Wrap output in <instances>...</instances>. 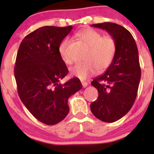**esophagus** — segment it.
<instances>
[{
    "label": "esophagus",
    "mask_w": 154,
    "mask_h": 154,
    "mask_svg": "<svg viewBox=\"0 0 154 154\" xmlns=\"http://www.w3.org/2000/svg\"><path fill=\"white\" fill-rule=\"evenodd\" d=\"M82 87L85 88L87 87L88 83L87 82H82Z\"/></svg>",
    "instance_id": "esophagus-1"
}]
</instances>
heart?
I'll return each instance as SVG.
<instances>
[{
	"label": "heart",
	"instance_id": "obj_1",
	"mask_svg": "<svg viewBox=\"0 0 154 154\" xmlns=\"http://www.w3.org/2000/svg\"><path fill=\"white\" fill-rule=\"evenodd\" d=\"M77 36L89 46L85 56L84 62L77 63L70 69L72 76L84 80L94 75L101 73L111 66L116 54V44L111 35H103L93 29H85L77 33ZM68 39L61 42L59 52L61 59L66 64L72 63V59L67 52Z\"/></svg>",
	"mask_w": 154,
	"mask_h": 154
}]
</instances>
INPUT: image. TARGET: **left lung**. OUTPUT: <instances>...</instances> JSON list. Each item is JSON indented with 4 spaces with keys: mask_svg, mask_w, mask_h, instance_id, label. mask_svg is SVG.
<instances>
[{
    "mask_svg": "<svg viewBox=\"0 0 154 154\" xmlns=\"http://www.w3.org/2000/svg\"><path fill=\"white\" fill-rule=\"evenodd\" d=\"M91 26L106 30L116 41L112 63L103 75L91 82L99 94L91 104L95 117L105 122H114L130 110L137 96L141 77L138 51L131 33L122 26L112 22Z\"/></svg>",
    "mask_w": 154,
    "mask_h": 154,
    "instance_id": "left-lung-1",
    "label": "left lung"
}]
</instances>
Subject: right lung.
Here are the masks:
<instances>
[{"instance_id":"obj_1","label":"right lung","mask_w":154,"mask_h":154,"mask_svg":"<svg viewBox=\"0 0 154 154\" xmlns=\"http://www.w3.org/2000/svg\"><path fill=\"white\" fill-rule=\"evenodd\" d=\"M72 26H45L23 39L17 52L14 76L21 100L29 112L48 125L68 114V99L82 87L79 79L59 82L68 69L59 52L60 44Z\"/></svg>"}]
</instances>
